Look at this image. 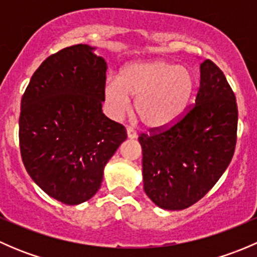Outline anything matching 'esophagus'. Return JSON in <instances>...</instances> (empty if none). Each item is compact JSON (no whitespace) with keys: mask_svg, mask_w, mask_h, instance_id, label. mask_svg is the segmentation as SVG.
Masks as SVG:
<instances>
[{"mask_svg":"<svg viewBox=\"0 0 257 257\" xmlns=\"http://www.w3.org/2000/svg\"><path fill=\"white\" fill-rule=\"evenodd\" d=\"M126 136H128L129 139H134V138H137V137H138V134H137V132L134 131L133 128L128 126V128H126Z\"/></svg>","mask_w":257,"mask_h":257,"instance_id":"1","label":"esophagus"}]
</instances>
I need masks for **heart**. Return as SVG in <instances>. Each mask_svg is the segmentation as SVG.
Instances as JSON below:
<instances>
[{"mask_svg": "<svg viewBox=\"0 0 257 257\" xmlns=\"http://www.w3.org/2000/svg\"><path fill=\"white\" fill-rule=\"evenodd\" d=\"M194 88L191 72L185 67L162 61L133 62L123 67L118 80L104 85V100L113 118H120L134 100V112L144 125L163 128L179 118Z\"/></svg>", "mask_w": 257, "mask_h": 257, "instance_id": "b5f03b06", "label": "heart"}]
</instances>
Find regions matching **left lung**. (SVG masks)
I'll return each mask as SVG.
<instances>
[{"label": "left lung", "mask_w": 257, "mask_h": 257, "mask_svg": "<svg viewBox=\"0 0 257 257\" xmlns=\"http://www.w3.org/2000/svg\"><path fill=\"white\" fill-rule=\"evenodd\" d=\"M237 104L221 69L205 59L195 104L169 128L139 137L144 191L165 210L195 204L216 184L236 145Z\"/></svg>", "instance_id": "left-lung-1"}]
</instances>
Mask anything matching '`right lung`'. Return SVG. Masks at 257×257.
I'll use <instances>...</instances> for the list:
<instances>
[{
    "label": "right lung",
    "mask_w": 257,
    "mask_h": 257,
    "mask_svg": "<svg viewBox=\"0 0 257 257\" xmlns=\"http://www.w3.org/2000/svg\"><path fill=\"white\" fill-rule=\"evenodd\" d=\"M76 45L42 62L21 100L20 148L26 170L51 198L78 205L99 190L108 160L126 139L103 114L107 62Z\"/></svg>",
    "instance_id": "obj_1"
}]
</instances>
